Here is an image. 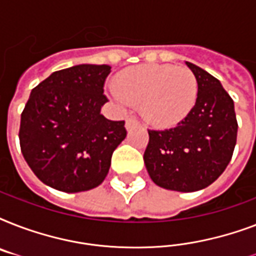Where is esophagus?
<instances>
[{
    "label": "esophagus",
    "instance_id": "obj_1",
    "mask_svg": "<svg viewBox=\"0 0 256 256\" xmlns=\"http://www.w3.org/2000/svg\"><path fill=\"white\" fill-rule=\"evenodd\" d=\"M138 124H140V122H138L136 118H132V116H128V120H126V128H128V130L136 128V126H138Z\"/></svg>",
    "mask_w": 256,
    "mask_h": 256
}]
</instances>
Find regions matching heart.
Instances as JSON below:
<instances>
[{"label": "heart", "mask_w": 256, "mask_h": 256, "mask_svg": "<svg viewBox=\"0 0 256 256\" xmlns=\"http://www.w3.org/2000/svg\"><path fill=\"white\" fill-rule=\"evenodd\" d=\"M114 100L138 104L140 116L160 128L184 120L198 96V81L187 68L175 65H140L120 72L112 88Z\"/></svg>", "instance_id": "1"}]
</instances>
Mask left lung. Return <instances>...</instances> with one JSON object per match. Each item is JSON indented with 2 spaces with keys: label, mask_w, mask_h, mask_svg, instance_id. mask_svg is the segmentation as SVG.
<instances>
[{
  "label": "left lung",
  "mask_w": 256,
  "mask_h": 256,
  "mask_svg": "<svg viewBox=\"0 0 256 256\" xmlns=\"http://www.w3.org/2000/svg\"><path fill=\"white\" fill-rule=\"evenodd\" d=\"M198 81V96L176 126L148 130L144 160L152 182L168 190L191 192L220 176L236 144L234 100L206 70L186 62Z\"/></svg>",
  "instance_id": "8db88e82"
}]
</instances>
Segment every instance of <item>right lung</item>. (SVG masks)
Wrapping results in <instances>:
<instances>
[{"mask_svg": "<svg viewBox=\"0 0 256 256\" xmlns=\"http://www.w3.org/2000/svg\"><path fill=\"white\" fill-rule=\"evenodd\" d=\"M108 65H77L54 72L32 90L21 114L22 156L37 178L65 192L104 182L112 152L126 138L124 120L100 114Z\"/></svg>", "mask_w": 256, "mask_h": 256, "instance_id": "1", "label": "right lung"}]
</instances>
